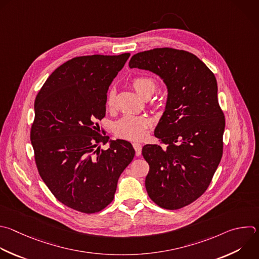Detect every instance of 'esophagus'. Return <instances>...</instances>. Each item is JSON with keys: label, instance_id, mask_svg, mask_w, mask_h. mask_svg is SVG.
<instances>
[{"label": "esophagus", "instance_id": "esophagus-1", "mask_svg": "<svg viewBox=\"0 0 259 259\" xmlns=\"http://www.w3.org/2000/svg\"><path fill=\"white\" fill-rule=\"evenodd\" d=\"M133 147H134V149H135V153H136V155H137V156H139V155L141 154L142 145H141L140 143H138V142H134V143H133Z\"/></svg>", "mask_w": 259, "mask_h": 259}]
</instances>
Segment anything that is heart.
Returning <instances> with one entry per match:
<instances>
[{
  "mask_svg": "<svg viewBox=\"0 0 259 259\" xmlns=\"http://www.w3.org/2000/svg\"><path fill=\"white\" fill-rule=\"evenodd\" d=\"M131 84L136 93L143 99L151 97L156 91L157 84L155 80L149 76H137L132 79ZM116 95L112 90L109 92L106 100L108 108L115 105ZM152 125V120L148 116L126 115L123 116L114 124V133L124 139L128 140H141L145 137L148 128Z\"/></svg>",
  "mask_w": 259,
  "mask_h": 259,
  "instance_id": "b5f03b06",
  "label": "heart"
}]
</instances>
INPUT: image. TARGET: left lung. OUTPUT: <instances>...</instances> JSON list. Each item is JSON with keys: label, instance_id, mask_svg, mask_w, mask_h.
<instances>
[{"label": "left lung", "instance_id": "8db88e82", "mask_svg": "<svg viewBox=\"0 0 259 259\" xmlns=\"http://www.w3.org/2000/svg\"><path fill=\"white\" fill-rule=\"evenodd\" d=\"M129 67L148 70L166 85L165 109L154 130L165 146L142 148L149 164L145 188L158 206L182 208L205 192L223 155L217 79L195 55L170 48L138 53Z\"/></svg>", "mask_w": 259, "mask_h": 259}]
</instances>
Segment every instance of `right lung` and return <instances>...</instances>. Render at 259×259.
I'll list each match as a JSON object with an SVG mask.
<instances>
[{"instance_id": "right-lung-1", "label": "right lung", "mask_w": 259, "mask_h": 259, "mask_svg": "<svg viewBox=\"0 0 259 259\" xmlns=\"http://www.w3.org/2000/svg\"><path fill=\"white\" fill-rule=\"evenodd\" d=\"M129 57L73 58L49 76L34 102L30 140L38 173L59 201L84 213L113 201L119 177L135 155L130 142L100 135L96 123L106 116L109 86ZM107 142L109 150L97 147Z\"/></svg>"}]
</instances>
